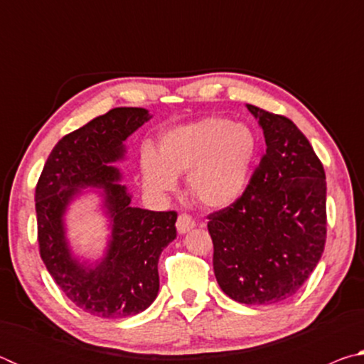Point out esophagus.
<instances>
[{"mask_svg":"<svg viewBox=\"0 0 364 364\" xmlns=\"http://www.w3.org/2000/svg\"><path fill=\"white\" fill-rule=\"evenodd\" d=\"M196 226V221L194 218L191 217L189 213H180L178 215V220H176V230L180 234L188 232L189 230H193Z\"/></svg>","mask_w":364,"mask_h":364,"instance_id":"esophagus-1","label":"esophagus"}]
</instances>
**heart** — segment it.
Here are the masks:
<instances>
[{"instance_id": "heart-1", "label": "heart", "mask_w": 364, "mask_h": 364, "mask_svg": "<svg viewBox=\"0 0 364 364\" xmlns=\"http://www.w3.org/2000/svg\"><path fill=\"white\" fill-rule=\"evenodd\" d=\"M258 152L255 132L244 123L208 117L165 133L157 151L141 154V175L152 193H167L175 176L186 175L188 194L197 204L221 208L247 188Z\"/></svg>"}]
</instances>
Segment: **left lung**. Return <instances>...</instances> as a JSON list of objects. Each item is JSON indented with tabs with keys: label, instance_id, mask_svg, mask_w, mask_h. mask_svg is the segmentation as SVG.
Instances as JSON below:
<instances>
[{
	"label": "left lung",
	"instance_id": "obj_1",
	"mask_svg": "<svg viewBox=\"0 0 364 364\" xmlns=\"http://www.w3.org/2000/svg\"><path fill=\"white\" fill-rule=\"evenodd\" d=\"M247 109L263 128L267 149L242 196L207 215V230L221 291L239 304L271 305L292 297L323 255L326 173L291 119Z\"/></svg>",
	"mask_w": 364,
	"mask_h": 364
}]
</instances>
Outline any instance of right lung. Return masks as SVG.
Returning <instances> with one entry per match:
<instances>
[{"label": "right lung", "instance_id": "obj_1", "mask_svg": "<svg viewBox=\"0 0 364 364\" xmlns=\"http://www.w3.org/2000/svg\"><path fill=\"white\" fill-rule=\"evenodd\" d=\"M149 119L146 109L115 107L65 134L49 154L35 188L38 249L43 263L67 297L101 318L146 310L159 292V257L176 237L178 213L132 207L120 175L109 167L123 156V141ZM102 186L114 218L108 257L85 269L70 257L62 215L78 187Z\"/></svg>", "mask_w": 364, "mask_h": 364}]
</instances>
